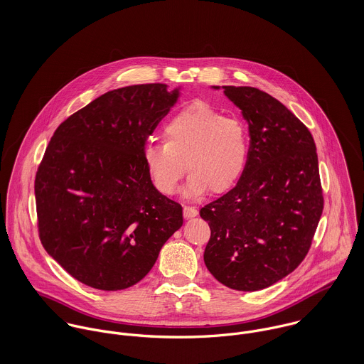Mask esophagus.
Instances as JSON below:
<instances>
[{
    "label": "esophagus",
    "mask_w": 364,
    "mask_h": 364,
    "mask_svg": "<svg viewBox=\"0 0 364 364\" xmlns=\"http://www.w3.org/2000/svg\"><path fill=\"white\" fill-rule=\"evenodd\" d=\"M198 215V208H192V206H185L183 208V217L185 218H192Z\"/></svg>",
    "instance_id": "esophagus-1"
}]
</instances>
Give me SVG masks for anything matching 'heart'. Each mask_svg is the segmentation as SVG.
I'll return each instance as SVG.
<instances>
[{
    "instance_id": "obj_1",
    "label": "heart",
    "mask_w": 364,
    "mask_h": 364,
    "mask_svg": "<svg viewBox=\"0 0 364 364\" xmlns=\"http://www.w3.org/2000/svg\"><path fill=\"white\" fill-rule=\"evenodd\" d=\"M164 141L144 150L147 172L162 195L175 192L186 166L185 196L208 189L224 193L240 181L250 156L248 126L202 101L186 105L165 123Z\"/></svg>"
}]
</instances>
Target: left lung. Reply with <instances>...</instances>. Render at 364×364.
Segmentation results:
<instances>
[{"label": "left lung", "mask_w": 364, "mask_h": 364, "mask_svg": "<svg viewBox=\"0 0 364 364\" xmlns=\"http://www.w3.org/2000/svg\"><path fill=\"white\" fill-rule=\"evenodd\" d=\"M223 90L248 123L250 156L235 188L200 208L211 230L203 257L224 286L257 291L311 247L323 208L318 156L310 130L282 102L252 87Z\"/></svg>", "instance_id": "left-lung-1"}]
</instances>
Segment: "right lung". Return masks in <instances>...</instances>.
Here are the masks:
<instances>
[{"mask_svg": "<svg viewBox=\"0 0 364 364\" xmlns=\"http://www.w3.org/2000/svg\"><path fill=\"white\" fill-rule=\"evenodd\" d=\"M181 87L109 91L64 120L35 179L41 241L78 282L105 291L139 283L182 227V206L153 185L146 141Z\"/></svg>", "mask_w": 364, "mask_h": 364, "instance_id": "right-lung-1", "label": "right lung"}]
</instances>
